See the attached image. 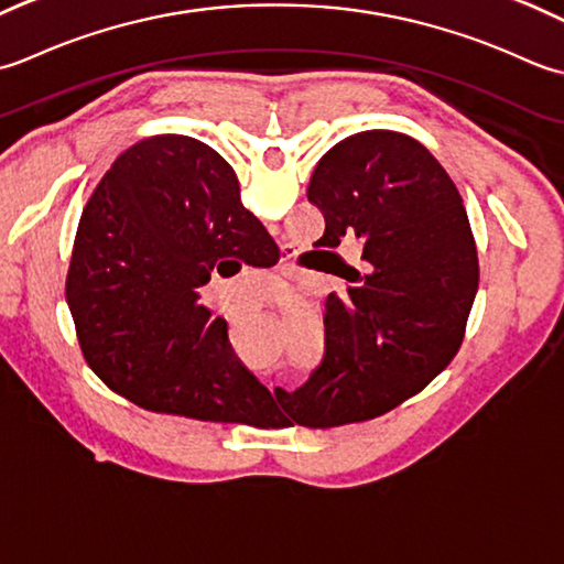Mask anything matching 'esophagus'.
Here are the masks:
<instances>
[{"mask_svg": "<svg viewBox=\"0 0 564 564\" xmlns=\"http://www.w3.org/2000/svg\"><path fill=\"white\" fill-rule=\"evenodd\" d=\"M292 274H294V272H292V270H290V278H292ZM272 389H274V387H272Z\"/></svg>", "mask_w": 564, "mask_h": 564, "instance_id": "34e87169", "label": "esophagus"}]
</instances>
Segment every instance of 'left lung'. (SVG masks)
<instances>
[{
  "label": "left lung",
  "mask_w": 564,
  "mask_h": 564,
  "mask_svg": "<svg viewBox=\"0 0 564 564\" xmlns=\"http://www.w3.org/2000/svg\"><path fill=\"white\" fill-rule=\"evenodd\" d=\"M306 194L326 218L324 252L343 237L364 243L360 271L338 259L350 286L326 302L324 360L282 399L299 426L333 429L382 416L451 365L479 262L463 197L411 135H348L318 160Z\"/></svg>",
  "instance_id": "1"
}]
</instances>
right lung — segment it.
Segmentation results:
<instances>
[{"mask_svg": "<svg viewBox=\"0 0 564 564\" xmlns=\"http://www.w3.org/2000/svg\"><path fill=\"white\" fill-rule=\"evenodd\" d=\"M272 236L240 204L234 167L189 135L131 145L79 218L65 294L79 348L113 392L158 413L268 426L274 394L236 358L199 286ZM265 252V250H262Z\"/></svg>", "mask_w": 564, "mask_h": 564, "instance_id": "obj_1", "label": "right lung"}]
</instances>
